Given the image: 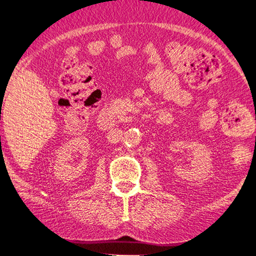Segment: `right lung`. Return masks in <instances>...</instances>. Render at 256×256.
Listing matches in <instances>:
<instances>
[{
	"mask_svg": "<svg viewBox=\"0 0 256 256\" xmlns=\"http://www.w3.org/2000/svg\"><path fill=\"white\" fill-rule=\"evenodd\" d=\"M0 138H1V136H0Z\"/></svg>",
	"mask_w": 256,
	"mask_h": 256,
	"instance_id": "right-lung-1",
	"label": "right lung"
}]
</instances>
